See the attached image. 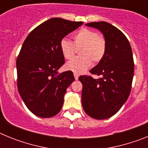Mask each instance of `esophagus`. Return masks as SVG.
Here are the masks:
<instances>
[{"instance_id": "esophagus-1", "label": "esophagus", "mask_w": 148, "mask_h": 148, "mask_svg": "<svg viewBox=\"0 0 148 148\" xmlns=\"http://www.w3.org/2000/svg\"><path fill=\"white\" fill-rule=\"evenodd\" d=\"M74 77H75V80H78V77H79V75L77 74V73H74Z\"/></svg>"}]
</instances>
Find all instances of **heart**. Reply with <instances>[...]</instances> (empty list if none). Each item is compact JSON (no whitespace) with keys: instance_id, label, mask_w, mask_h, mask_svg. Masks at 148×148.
Returning <instances> with one entry per match:
<instances>
[{"instance_id":"heart-1","label":"heart","mask_w":148,"mask_h":148,"mask_svg":"<svg viewBox=\"0 0 148 148\" xmlns=\"http://www.w3.org/2000/svg\"><path fill=\"white\" fill-rule=\"evenodd\" d=\"M72 42L63 38L60 43V49L66 59H70L79 49L81 56L75 57L66 64V70L74 73L81 74L88 69L92 63L101 61L106 52V40L102 35H98L92 29L83 28L73 36Z\"/></svg>"}]
</instances>
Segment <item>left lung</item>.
Returning <instances> with one entry per match:
<instances>
[{
    "mask_svg": "<svg viewBox=\"0 0 148 148\" xmlns=\"http://www.w3.org/2000/svg\"><path fill=\"white\" fill-rule=\"evenodd\" d=\"M100 31L106 40L104 58L90 72L98 79L82 75V107L95 119L116 114L127 100L134 73L133 53L127 38L119 29L104 21L86 24Z\"/></svg>",
    "mask_w": 148,
    "mask_h": 148,
    "instance_id": "left-lung-1",
    "label": "left lung"
}]
</instances>
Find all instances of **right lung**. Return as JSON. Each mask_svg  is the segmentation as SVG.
<instances>
[{"mask_svg": "<svg viewBox=\"0 0 148 148\" xmlns=\"http://www.w3.org/2000/svg\"><path fill=\"white\" fill-rule=\"evenodd\" d=\"M83 22L60 18L46 21L30 32L16 61L18 92L34 115L49 118L62 108L66 89L74 82L72 71L57 75L64 64L61 40Z\"/></svg>", "mask_w": 148, "mask_h": 148, "instance_id": "add662e5", "label": "right lung"}]
</instances>
